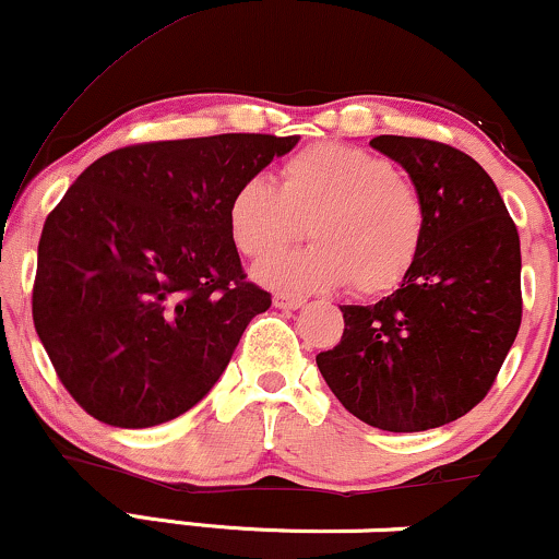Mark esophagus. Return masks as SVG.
<instances>
[{
    "instance_id": "34e87169",
    "label": "esophagus",
    "mask_w": 559,
    "mask_h": 559,
    "mask_svg": "<svg viewBox=\"0 0 559 559\" xmlns=\"http://www.w3.org/2000/svg\"><path fill=\"white\" fill-rule=\"evenodd\" d=\"M305 301H307L305 297H299V294H288V292H278L273 297V305L281 307V310H299Z\"/></svg>"
}]
</instances>
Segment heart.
<instances>
[{
    "instance_id": "heart-1",
    "label": "heart",
    "mask_w": 559,
    "mask_h": 559,
    "mask_svg": "<svg viewBox=\"0 0 559 559\" xmlns=\"http://www.w3.org/2000/svg\"><path fill=\"white\" fill-rule=\"evenodd\" d=\"M278 189L252 176L228 202V228L241 254L267 262L301 236L310 249L262 267L267 284L391 292L407 278L426 236L418 186L391 159L349 144H312L281 165Z\"/></svg>"
}]
</instances>
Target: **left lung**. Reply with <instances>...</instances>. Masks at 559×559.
I'll return each mask as SVG.
<instances>
[{"label":"left lung","mask_w":559,"mask_h":559,"mask_svg":"<svg viewBox=\"0 0 559 559\" xmlns=\"http://www.w3.org/2000/svg\"><path fill=\"white\" fill-rule=\"evenodd\" d=\"M418 186L426 236L413 271L376 305H344L316 357L336 400L381 431L463 418L489 394L523 318L521 236L473 157L431 139L376 136Z\"/></svg>","instance_id":"left-lung-1"}]
</instances>
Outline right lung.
<instances>
[{
	"mask_svg": "<svg viewBox=\"0 0 559 559\" xmlns=\"http://www.w3.org/2000/svg\"><path fill=\"white\" fill-rule=\"evenodd\" d=\"M297 141L221 133L123 146L47 215L34 325L92 418L159 426L215 386L249 320L271 307L243 273L228 202Z\"/></svg>",
	"mask_w": 559,
	"mask_h": 559,
	"instance_id": "1",
	"label": "right lung"
}]
</instances>
